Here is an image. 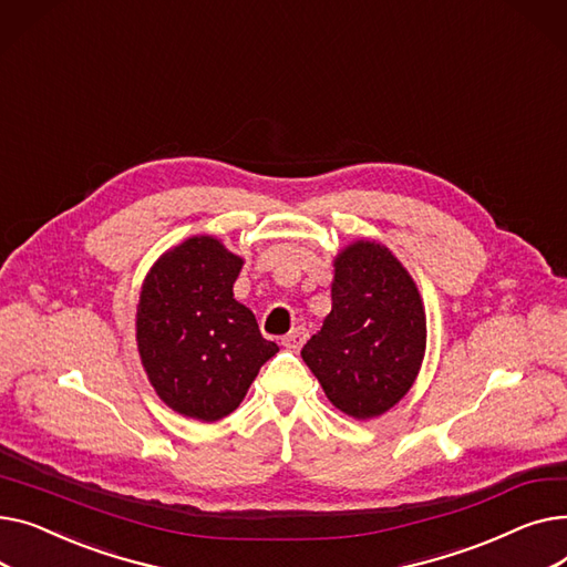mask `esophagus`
I'll list each match as a JSON object with an SVG mask.
<instances>
[{"label":"esophagus","instance_id":"34e87169","mask_svg":"<svg viewBox=\"0 0 567 567\" xmlns=\"http://www.w3.org/2000/svg\"><path fill=\"white\" fill-rule=\"evenodd\" d=\"M308 340V329H303V326H296V329H291L285 338H282V344L285 349L289 351H299Z\"/></svg>","mask_w":567,"mask_h":567}]
</instances>
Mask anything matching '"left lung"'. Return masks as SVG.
<instances>
[{
	"label": "left lung",
	"instance_id": "8db88e82",
	"mask_svg": "<svg viewBox=\"0 0 567 567\" xmlns=\"http://www.w3.org/2000/svg\"><path fill=\"white\" fill-rule=\"evenodd\" d=\"M333 268V308L301 355L336 409L355 421L377 419L421 372L423 296L402 261L370 238L344 246Z\"/></svg>",
	"mask_w": 567,
	"mask_h": 567
}]
</instances>
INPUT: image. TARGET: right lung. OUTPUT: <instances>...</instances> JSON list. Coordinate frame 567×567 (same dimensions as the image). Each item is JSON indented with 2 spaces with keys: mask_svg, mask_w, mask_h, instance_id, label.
I'll list each match as a JSON object with an SVG mask.
<instances>
[{
  "mask_svg": "<svg viewBox=\"0 0 567 567\" xmlns=\"http://www.w3.org/2000/svg\"><path fill=\"white\" fill-rule=\"evenodd\" d=\"M244 257L197 234L165 250L142 282L135 340L156 395L186 419L216 423L244 402L278 353L250 308L234 299Z\"/></svg>",
  "mask_w": 567,
  "mask_h": 567,
  "instance_id": "1",
  "label": "right lung"
}]
</instances>
